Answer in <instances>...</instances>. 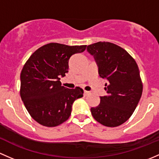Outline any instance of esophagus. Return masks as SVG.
<instances>
[{"mask_svg":"<svg viewBox=\"0 0 159 159\" xmlns=\"http://www.w3.org/2000/svg\"><path fill=\"white\" fill-rule=\"evenodd\" d=\"M90 93L89 91H84V94L85 96H87V95H88Z\"/></svg>","mask_w":159,"mask_h":159,"instance_id":"34e87169","label":"esophagus"}]
</instances>
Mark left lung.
I'll use <instances>...</instances> for the list:
<instances>
[{
	"label": "left lung",
	"mask_w": 159,
	"mask_h": 159,
	"mask_svg": "<svg viewBox=\"0 0 159 159\" xmlns=\"http://www.w3.org/2000/svg\"><path fill=\"white\" fill-rule=\"evenodd\" d=\"M87 51L94 58L100 77L107 81V94L100 97L99 104L91 108V114L103 126L116 127L132 116L141 98L138 66L126 50L108 42L89 45Z\"/></svg>",
	"instance_id": "obj_1"
}]
</instances>
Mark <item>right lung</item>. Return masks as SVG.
Here are the masks:
<instances>
[{
  "instance_id": "right-lung-1",
  "label": "right lung",
  "mask_w": 159,
  "mask_h": 159,
  "mask_svg": "<svg viewBox=\"0 0 159 159\" xmlns=\"http://www.w3.org/2000/svg\"><path fill=\"white\" fill-rule=\"evenodd\" d=\"M86 46L49 43L30 57L20 74L21 99L33 120L48 127L58 126L69 118L76 99L83 97L79 87L68 89L60 79L68 72L71 56L81 53Z\"/></svg>"
}]
</instances>
